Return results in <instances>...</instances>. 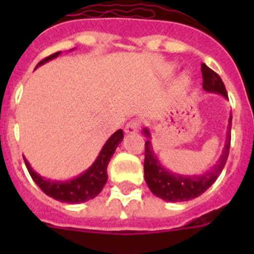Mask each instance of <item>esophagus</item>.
<instances>
[{"label":"esophagus","instance_id":"obj_1","mask_svg":"<svg viewBox=\"0 0 254 254\" xmlns=\"http://www.w3.org/2000/svg\"><path fill=\"white\" fill-rule=\"evenodd\" d=\"M138 127H140V123L138 121L133 120V121H129L125 127V132L128 134H134L138 132Z\"/></svg>","mask_w":254,"mask_h":254}]
</instances>
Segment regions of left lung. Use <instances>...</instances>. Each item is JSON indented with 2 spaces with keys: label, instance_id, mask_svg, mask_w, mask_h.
<instances>
[{
  "label": "left lung",
  "instance_id": "8db88e82",
  "mask_svg": "<svg viewBox=\"0 0 254 254\" xmlns=\"http://www.w3.org/2000/svg\"><path fill=\"white\" fill-rule=\"evenodd\" d=\"M201 72H202V87L208 93L221 94L224 98L228 99L225 85L215 71L208 68L205 64H201ZM232 118H229L228 133H226L225 147L223 154L220 156L217 164L212 168V170L203 173L201 176H179L176 173L165 169L156 159L151 147V141L147 140L145 142V163H143V172H145V181L149 186L150 190L159 198L170 201V202H182L188 199L196 198L201 196L203 192L207 190L212 186L220 173L223 172L226 160L229 156L230 149V129H232ZM143 133L150 138V131L147 128L143 129Z\"/></svg>",
  "mask_w": 254,
  "mask_h": 254
}]
</instances>
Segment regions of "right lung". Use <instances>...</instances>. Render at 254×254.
I'll return each mask as SVG.
<instances>
[{"label": "right lung", "instance_id": "obj_1", "mask_svg": "<svg viewBox=\"0 0 254 254\" xmlns=\"http://www.w3.org/2000/svg\"><path fill=\"white\" fill-rule=\"evenodd\" d=\"M60 53L61 52H57V53H53L49 57L42 60L37 64V67L53 60V58L58 57ZM122 140L123 131L118 129V131L112 134L111 137L108 138V141L103 146L102 151L99 152L93 165L85 173L80 174L76 178L69 179V181H51V179L43 178V177H40L38 173L31 169L30 164L25 158H24V161H25V165L33 181L37 183L38 187L43 190L47 196L61 201V202L81 203L85 202V201H89V199H93L94 197L98 196L102 192L103 187H104L108 181V164L111 161V158L113 156L117 146L120 145Z\"/></svg>", "mask_w": 254, "mask_h": 254}]
</instances>
